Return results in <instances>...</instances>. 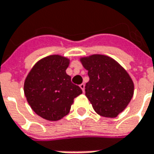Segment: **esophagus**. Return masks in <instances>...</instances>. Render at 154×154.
Here are the masks:
<instances>
[{"mask_svg": "<svg viewBox=\"0 0 154 154\" xmlns=\"http://www.w3.org/2000/svg\"><path fill=\"white\" fill-rule=\"evenodd\" d=\"M79 86H80V88L82 89V91L85 92V84H81Z\"/></svg>", "mask_w": 154, "mask_h": 154, "instance_id": "1", "label": "esophagus"}]
</instances>
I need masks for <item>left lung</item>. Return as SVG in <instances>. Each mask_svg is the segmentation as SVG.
Masks as SVG:
<instances>
[{"mask_svg":"<svg viewBox=\"0 0 154 154\" xmlns=\"http://www.w3.org/2000/svg\"><path fill=\"white\" fill-rule=\"evenodd\" d=\"M88 70L85 96L96 112L115 118L126 108L133 96L134 85L126 70L114 59L92 55L80 59Z\"/></svg>","mask_w":154,"mask_h":154,"instance_id":"1","label":"left lung"}]
</instances>
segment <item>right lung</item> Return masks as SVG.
Returning a JSON list of instances; mask_svg holds the SVG:
<instances>
[{
  "label": "right lung",
  "instance_id": "obj_1",
  "mask_svg": "<svg viewBox=\"0 0 154 154\" xmlns=\"http://www.w3.org/2000/svg\"><path fill=\"white\" fill-rule=\"evenodd\" d=\"M69 60L52 55L37 62L26 77L24 94L32 110L38 116L57 121L66 116L74 98L82 94L66 74Z\"/></svg>",
  "mask_w": 154,
  "mask_h": 154
}]
</instances>
